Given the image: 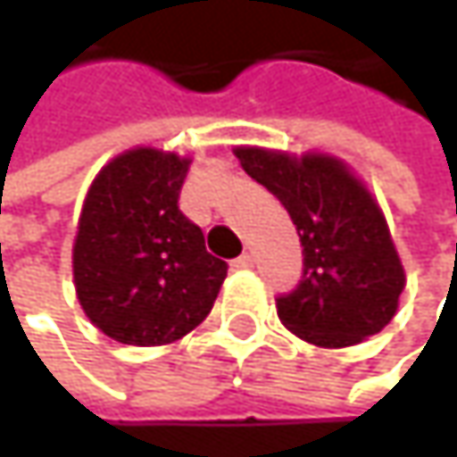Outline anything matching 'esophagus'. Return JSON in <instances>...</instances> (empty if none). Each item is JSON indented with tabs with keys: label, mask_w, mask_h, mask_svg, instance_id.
<instances>
[{
	"label": "esophagus",
	"mask_w": 457,
	"mask_h": 457,
	"mask_svg": "<svg viewBox=\"0 0 457 457\" xmlns=\"http://www.w3.org/2000/svg\"><path fill=\"white\" fill-rule=\"evenodd\" d=\"M232 267H237V270H248V267H253V256H251V253H240V256L232 262Z\"/></svg>",
	"instance_id": "1"
}]
</instances>
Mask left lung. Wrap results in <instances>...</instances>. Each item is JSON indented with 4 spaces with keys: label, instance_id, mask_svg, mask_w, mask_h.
<instances>
[{
    "label": "left lung",
    "instance_id": "8db88e82",
    "mask_svg": "<svg viewBox=\"0 0 457 457\" xmlns=\"http://www.w3.org/2000/svg\"><path fill=\"white\" fill-rule=\"evenodd\" d=\"M243 171L291 214L304 245V272L278 296V318L299 338L341 349L386 328L405 288V270L384 212L344 161L235 147Z\"/></svg>",
    "mask_w": 457,
    "mask_h": 457
}]
</instances>
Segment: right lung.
<instances>
[{"instance_id":"obj_1","label":"right lung","mask_w":457,"mask_h":457,"mask_svg":"<svg viewBox=\"0 0 457 457\" xmlns=\"http://www.w3.org/2000/svg\"><path fill=\"white\" fill-rule=\"evenodd\" d=\"M190 158L132 147L87 190L73 240V286L84 315L129 346H161L201 325L228 262L177 206Z\"/></svg>"}]
</instances>
